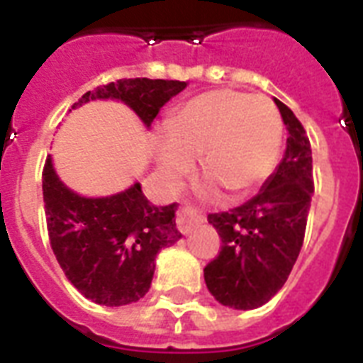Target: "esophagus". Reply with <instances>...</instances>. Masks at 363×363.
<instances>
[{
    "mask_svg": "<svg viewBox=\"0 0 363 363\" xmlns=\"http://www.w3.org/2000/svg\"><path fill=\"white\" fill-rule=\"evenodd\" d=\"M201 222H205V216L196 209H192V207H184V209L177 213V228L184 235L192 232V228H196Z\"/></svg>",
    "mask_w": 363,
    "mask_h": 363,
    "instance_id": "obj_1",
    "label": "esophagus"
}]
</instances>
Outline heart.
Masks as SVG:
<instances>
[{"label":"heart","mask_w":363,"mask_h":363,"mask_svg":"<svg viewBox=\"0 0 363 363\" xmlns=\"http://www.w3.org/2000/svg\"><path fill=\"white\" fill-rule=\"evenodd\" d=\"M282 147V118L267 98L239 90L199 94L175 111L154 145L156 169L167 190L192 171L194 156L207 173L205 194L218 184L233 194L262 186Z\"/></svg>","instance_id":"heart-1"}]
</instances>
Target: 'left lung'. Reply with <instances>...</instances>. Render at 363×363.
Returning a JSON list of instances; mask_svg holds the SVG:
<instances>
[{"mask_svg": "<svg viewBox=\"0 0 363 363\" xmlns=\"http://www.w3.org/2000/svg\"><path fill=\"white\" fill-rule=\"evenodd\" d=\"M288 130L281 164L247 203L209 215L222 250L203 269L218 303L238 311L262 307L286 282L303 245L311 209L313 154L301 122L273 98Z\"/></svg>", "mask_w": 363, "mask_h": 363, "instance_id": "left-lung-1", "label": "left lung"}]
</instances>
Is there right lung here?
<instances>
[{
    "mask_svg": "<svg viewBox=\"0 0 363 363\" xmlns=\"http://www.w3.org/2000/svg\"><path fill=\"white\" fill-rule=\"evenodd\" d=\"M184 88L186 82L181 81L122 79L86 92L71 109L115 99L128 105L148 130L160 109ZM43 199L60 267L84 298L105 307L139 301L152 282L156 254L182 238L175 203H150L139 182L111 196H81L60 179L52 156L43 171Z\"/></svg>",
    "mask_w": 363,
    "mask_h": 363,
    "instance_id": "obj_1",
    "label": "right lung"
}]
</instances>
